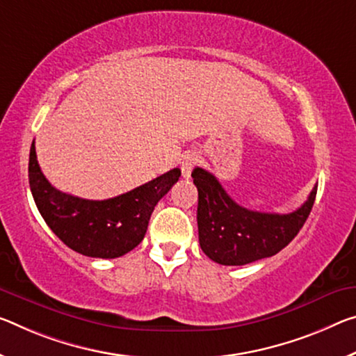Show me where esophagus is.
<instances>
[{
	"label": "esophagus",
	"mask_w": 356,
	"mask_h": 356,
	"mask_svg": "<svg viewBox=\"0 0 356 356\" xmlns=\"http://www.w3.org/2000/svg\"><path fill=\"white\" fill-rule=\"evenodd\" d=\"M196 163H198V155L196 152H185V155L180 158V169H182V176L185 179H188L191 176V171Z\"/></svg>",
	"instance_id": "34e87169"
}]
</instances>
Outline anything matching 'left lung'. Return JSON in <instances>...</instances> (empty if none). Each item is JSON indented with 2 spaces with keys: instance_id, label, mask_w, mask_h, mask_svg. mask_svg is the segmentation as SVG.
Instances as JSON below:
<instances>
[{
  "instance_id": "obj_1",
  "label": "left lung",
  "mask_w": 356,
  "mask_h": 356,
  "mask_svg": "<svg viewBox=\"0 0 356 356\" xmlns=\"http://www.w3.org/2000/svg\"><path fill=\"white\" fill-rule=\"evenodd\" d=\"M191 177L198 188L200 245L212 261L225 266H242L279 253L300 233L317 195L315 185L295 212H257L239 206L206 169L196 166Z\"/></svg>"
}]
</instances>
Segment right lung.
<instances>
[{
  "instance_id": "add662e5",
  "label": "right lung",
  "mask_w": 356,
  "mask_h": 356,
  "mask_svg": "<svg viewBox=\"0 0 356 356\" xmlns=\"http://www.w3.org/2000/svg\"><path fill=\"white\" fill-rule=\"evenodd\" d=\"M28 177L38 211L56 238L86 257L118 258L144 239L156 202L177 182L180 169L174 168L115 198L82 200L50 185L39 168L33 140Z\"/></svg>"
}]
</instances>
